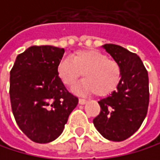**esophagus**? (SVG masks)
<instances>
[{
	"instance_id": "obj_1",
	"label": "esophagus",
	"mask_w": 160,
	"mask_h": 160,
	"mask_svg": "<svg viewBox=\"0 0 160 160\" xmlns=\"http://www.w3.org/2000/svg\"><path fill=\"white\" fill-rule=\"evenodd\" d=\"M87 102V100L84 99H79V104H85Z\"/></svg>"
}]
</instances>
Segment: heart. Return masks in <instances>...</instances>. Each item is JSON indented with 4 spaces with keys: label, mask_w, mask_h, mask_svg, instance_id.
Returning <instances> with one entry per match:
<instances>
[{
    "label": "heart",
    "mask_w": 160,
    "mask_h": 160,
    "mask_svg": "<svg viewBox=\"0 0 160 160\" xmlns=\"http://www.w3.org/2000/svg\"><path fill=\"white\" fill-rule=\"evenodd\" d=\"M58 75L66 86H71L82 75L85 79L77 83L76 93H95L106 97L117 88L121 79V69L115 60L98 50H81L71 58H63L57 67Z\"/></svg>",
    "instance_id": "heart-1"
}]
</instances>
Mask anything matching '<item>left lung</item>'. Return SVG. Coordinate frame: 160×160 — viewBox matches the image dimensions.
<instances>
[{
	"instance_id": "1",
	"label": "left lung",
	"mask_w": 160,
	"mask_h": 160,
	"mask_svg": "<svg viewBox=\"0 0 160 160\" xmlns=\"http://www.w3.org/2000/svg\"><path fill=\"white\" fill-rule=\"evenodd\" d=\"M102 48L120 66L121 79L116 91L100 100L101 112L93 123L103 138L120 142L131 137L146 118L150 101L148 76L136 53L113 44Z\"/></svg>"
}]
</instances>
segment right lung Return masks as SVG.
<instances>
[{
	"label": "right lung",
	"instance_id": "1",
	"mask_svg": "<svg viewBox=\"0 0 160 160\" xmlns=\"http://www.w3.org/2000/svg\"><path fill=\"white\" fill-rule=\"evenodd\" d=\"M64 49L32 46L16 57L10 70L9 97L17 125L33 142L56 140L64 129L78 99L58 75Z\"/></svg>",
	"mask_w": 160,
	"mask_h": 160
}]
</instances>
